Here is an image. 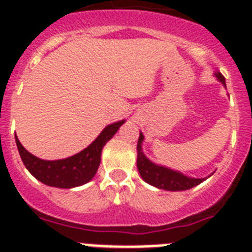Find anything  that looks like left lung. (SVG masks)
<instances>
[{
	"label": "left lung",
	"mask_w": 252,
	"mask_h": 252,
	"mask_svg": "<svg viewBox=\"0 0 252 252\" xmlns=\"http://www.w3.org/2000/svg\"><path fill=\"white\" fill-rule=\"evenodd\" d=\"M216 77L226 87L224 77L221 73H216ZM142 141H144V135L140 132L139 141H137V169H139V173L142 179L150 186L157 187L159 189L177 192V190H187V189L193 188V187L201 184L203 180H206L204 178H189L182 174L180 171H175L173 169L154 164L142 153Z\"/></svg>",
	"instance_id": "8db88e82"
}]
</instances>
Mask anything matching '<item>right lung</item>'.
<instances>
[{"label":"right lung","mask_w":252,"mask_h":252,"mask_svg":"<svg viewBox=\"0 0 252 252\" xmlns=\"http://www.w3.org/2000/svg\"><path fill=\"white\" fill-rule=\"evenodd\" d=\"M124 122L122 120L106 126L88 148L66 159H39L21 145L16 135L15 139L22 162L31 174L46 186L69 189L83 186L94 177L101 162L102 149L108 140L112 139Z\"/></svg>","instance_id":"right-lung-1"}]
</instances>
